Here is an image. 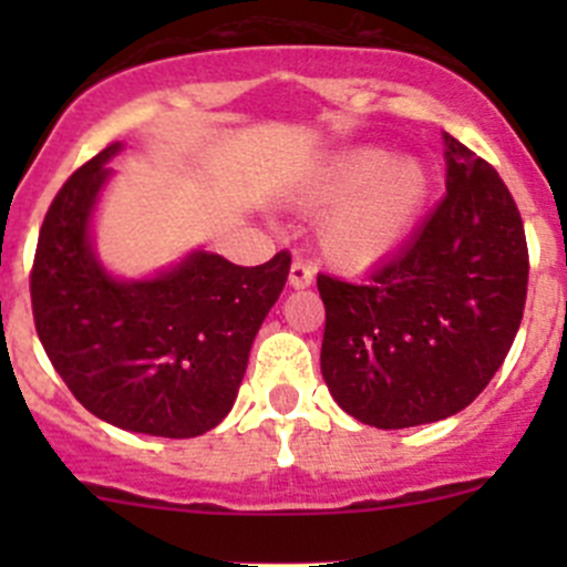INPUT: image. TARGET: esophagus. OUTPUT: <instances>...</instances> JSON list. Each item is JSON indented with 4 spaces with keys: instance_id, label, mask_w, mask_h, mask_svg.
<instances>
[{
    "instance_id": "obj_1",
    "label": "esophagus",
    "mask_w": 567,
    "mask_h": 567,
    "mask_svg": "<svg viewBox=\"0 0 567 567\" xmlns=\"http://www.w3.org/2000/svg\"><path fill=\"white\" fill-rule=\"evenodd\" d=\"M288 282H290V288H296V290L310 288V285L316 282V268H312L307 260H293V266H290Z\"/></svg>"
}]
</instances>
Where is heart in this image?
Wrapping results in <instances>:
<instances>
[{"label": "heart", "mask_w": 567, "mask_h": 567, "mask_svg": "<svg viewBox=\"0 0 567 567\" xmlns=\"http://www.w3.org/2000/svg\"><path fill=\"white\" fill-rule=\"evenodd\" d=\"M431 197V175L416 158L384 147H353L320 169L305 192L307 208H334L320 225V247L346 268L392 255L414 230Z\"/></svg>", "instance_id": "obj_1"}]
</instances>
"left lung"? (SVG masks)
I'll return each instance as SVG.
<instances>
[{
    "mask_svg": "<svg viewBox=\"0 0 567 567\" xmlns=\"http://www.w3.org/2000/svg\"><path fill=\"white\" fill-rule=\"evenodd\" d=\"M447 194L364 282L318 274L320 373L364 425L414 427L466 409L524 318L529 251L511 188L444 134Z\"/></svg>",
    "mask_w": 567,
    "mask_h": 567,
    "instance_id": "obj_1",
    "label": "left lung"
}]
</instances>
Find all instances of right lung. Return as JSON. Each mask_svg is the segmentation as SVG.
<instances>
[{
  "mask_svg": "<svg viewBox=\"0 0 567 567\" xmlns=\"http://www.w3.org/2000/svg\"><path fill=\"white\" fill-rule=\"evenodd\" d=\"M117 151V142L104 147L51 199L30 274L32 318L45 357L90 414L147 436H199L236 403L290 251L262 266L194 251L162 277L117 282L87 238L104 162Z\"/></svg>",
  "mask_w": 567,
  "mask_h": 567,
  "instance_id": "right-lung-1",
  "label": "right lung"
}]
</instances>
